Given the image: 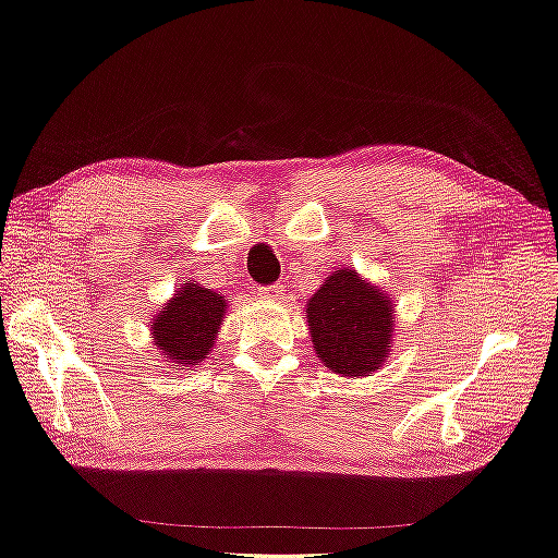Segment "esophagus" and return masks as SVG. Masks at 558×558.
Returning <instances> with one entry per match:
<instances>
[{
  "instance_id": "esophagus-1",
  "label": "esophagus",
  "mask_w": 558,
  "mask_h": 558,
  "mask_svg": "<svg viewBox=\"0 0 558 558\" xmlns=\"http://www.w3.org/2000/svg\"><path fill=\"white\" fill-rule=\"evenodd\" d=\"M280 295H282V286H280V282H276V286H265V288H260V298H265V301H278Z\"/></svg>"
}]
</instances>
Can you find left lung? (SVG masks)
<instances>
[{"label": "left lung", "instance_id": "left-lung-1", "mask_svg": "<svg viewBox=\"0 0 558 558\" xmlns=\"http://www.w3.org/2000/svg\"><path fill=\"white\" fill-rule=\"evenodd\" d=\"M313 351L343 376L378 371L390 353L393 307L355 270H336L307 303Z\"/></svg>", "mask_w": 558, "mask_h": 558}]
</instances>
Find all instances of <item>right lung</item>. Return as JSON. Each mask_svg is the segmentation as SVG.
<instances>
[{"mask_svg": "<svg viewBox=\"0 0 558 558\" xmlns=\"http://www.w3.org/2000/svg\"><path fill=\"white\" fill-rule=\"evenodd\" d=\"M226 301L213 290L195 282H182V290L162 307L153 320V340L162 359L172 363L197 365L207 359L220 332Z\"/></svg>", "mask_w": 558, "mask_h": 558, "instance_id": "right-lung-1", "label": "right lung"}]
</instances>
